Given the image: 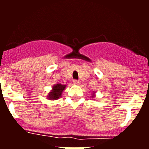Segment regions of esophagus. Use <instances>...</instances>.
Here are the masks:
<instances>
[{
  "instance_id": "1",
  "label": "esophagus",
  "mask_w": 149,
  "mask_h": 149,
  "mask_svg": "<svg viewBox=\"0 0 149 149\" xmlns=\"http://www.w3.org/2000/svg\"><path fill=\"white\" fill-rule=\"evenodd\" d=\"M73 84H74V85H79V81H77V80H74Z\"/></svg>"
}]
</instances>
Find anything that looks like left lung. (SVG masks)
<instances>
[{"instance_id": "8db88e82", "label": "left lung", "mask_w": 149, "mask_h": 149, "mask_svg": "<svg viewBox=\"0 0 149 149\" xmlns=\"http://www.w3.org/2000/svg\"><path fill=\"white\" fill-rule=\"evenodd\" d=\"M92 98H95V92H93V93H92Z\"/></svg>"}]
</instances>
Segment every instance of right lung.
Listing matches in <instances>:
<instances>
[{"label": "right lung", "mask_w": 149, "mask_h": 149, "mask_svg": "<svg viewBox=\"0 0 149 149\" xmlns=\"http://www.w3.org/2000/svg\"><path fill=\"white\" fill-rule=\"evenodd\" d=\"M66 85H63L61 84H56L52 86V89L48 93L47 95V99L50 101H54L57 100L61 97L62 93L65 89Z\"/></svg>", "instance_id": "add662e5"}]
</instances>
